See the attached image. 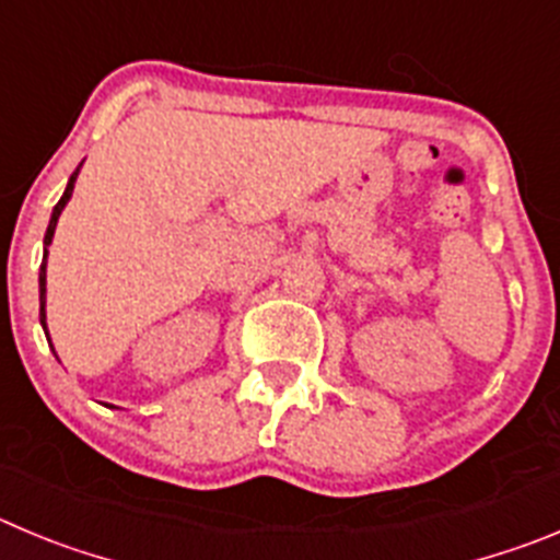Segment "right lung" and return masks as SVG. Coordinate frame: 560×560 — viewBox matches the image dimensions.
Returning a JSON list of instances; mask_svg holds the SVG:
<instances>
[{"instance_id": "add662e5", "label": "right lung", "mask_w": 560, "mask_h": 560, "mask_svg": "<svg viewBox=\"0 0 560 560\" xmlns=\"http://www.w3.org/2000/svg\"><path fill=\"white\" fill-rule=\"evenodd\" d=\"M77 174H80V166H77V172L69 177V186H66V191H63V197H60V202L55 205L52 219H49V228H46V235H44V264H40V275H38V289H40V325H44V330H46V258H49V244H52V235H55V228H58L60 213H63L66 202H69V199H71V191H74ZM49 343H52V338H49Z\"/></svg>"}]
</instances>
